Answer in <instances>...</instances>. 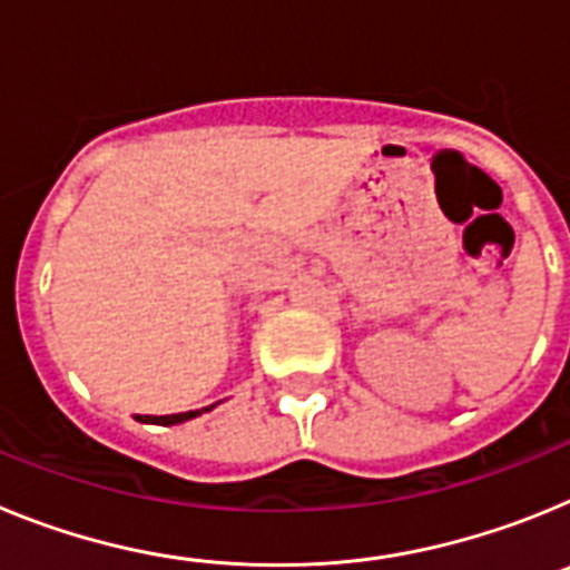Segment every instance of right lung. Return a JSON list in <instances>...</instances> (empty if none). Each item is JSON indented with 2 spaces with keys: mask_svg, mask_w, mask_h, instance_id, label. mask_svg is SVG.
I'll use <instances>...</instances> for the list:
<instances>
[{
  "mask_svg": "<svg viewBox=\"0 0 570 570\" xmlns=\"http://www.w3.org/2000/svg\"><path fill=\"white\" fill-rule=\"evenodd\" d=\"M219 405V402H214V405L208 407H199V411H185V414H165V416H136L139 422H145V425H183V422L188 420H196V416L208 414V411H214V407Z\"/></svg>",
  "mask_w": 570,
  "mask_h": 570,
  "instance_id": "obj_1",
  "label": "right lung"
}]
</instances>
